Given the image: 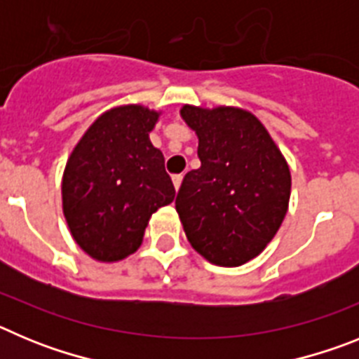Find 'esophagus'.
<instances>
[{
  "instance_id": "1",
  "label": "esophagus",
  "mask_w": 359,
  "mask_h": 359,
  "mask_svg": "<svg viewBox=\"0 0 359 359\" xmlns=\"http://www.w3.org/2000/svg\"><path fill=\"white\" fill-rule=\"evenodd\" d=\"M182 182H183V174H176V176H172V183H174V189L176 190H180Z\"/></svg>"
}]
</instances>
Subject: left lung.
Returning a JSON list of instances; mask_svg holds the SVG:
<instances>
[{"instance_id":"8db88e82","label":"left lung","mask_w":359,"mask_h":359,"mask_svg":"<svg viewBox=\"0 0 359 359\" xmlns=\"http://www.w3.org/2000/svg\"><path fill=\"white\" fill-rule=\"evenodd\" d=\"M180 115L198 135L201 160L199 169L185 174L176 198L187 239L212 264H246L286 217L290 165L250 111L185 104Z\"/></svg>"}]
</instances>
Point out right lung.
<instances>
[{
    "label": "right lung",
    "mask_w": 359,
    "mask_h": 359,
    "mask_svg": "<svg viewBox=\"0 0 359 359\" xmlns=\"http://www.w3.org/2000/svg\"><path fill=\"white\" fill-rule=\"evenodd\" d=\"M160 115L142 104L111 107L66 161L62 212L73 241L95 261L133 255L151 215L174 201L163 154L149 140Z\"/></svg>",
    "instance_id": "1"
}]
</instances>
